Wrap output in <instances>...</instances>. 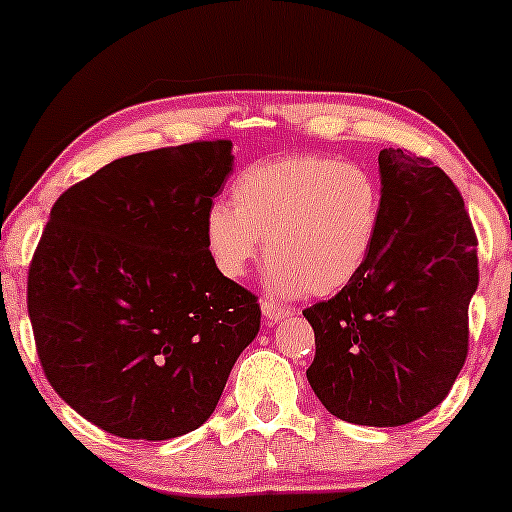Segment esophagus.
<instances>
[{
  "label": "esophagus",
  "instance_id": "esophagus-1",
  "mask_svg": "<svg viewBox=\"0 0 512 512\" xmlns=\"http://www.w3.org/2000/svg\"><path fill=\"white\" fill-rule=\"evenodd\" d=\"M262 315H264V322H267V325H276V322L291 315V308H286V305H276L274 301H269V298H264Z\"/></svg>",
  "mask_w": 512,
  "mask_h": 512
}]
</instances>
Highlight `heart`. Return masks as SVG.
<instances>
[{
  "label": "heart",
  "instance_id": "obj_1",
  "mask_svg": "<svg viewBox=\"0 0 512 512\" xmlns=\"http://www.w3.org/2000/svg\"><path fill=\"white\" fill-rule=\"evenodd\" d=\"M231 204L204 216L211 262L240 279L267 240V289L274 296H330L366 269L383 221L380 185L358 163L289 154L245 166Z\"/></svg>",
  "mask_w": 512,
  "mask_h": 512
}]
</instances>
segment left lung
<instances>
[{
	"instance_id": "obj_1",
	"label": "left lung",
	"mask_w": 512,
	"mask_h": 512,
	"mask_svg": "<svg viewBox=\"0 0 512 512\" xmlns=\"http://www.w3.org/2000/svg\"><path fill=\"white\" fill-rule=\"evenodd\" d=\"M383 221L361 274L303 310L313 392L337 419L404 426L448 397L467 358L477 236L455 182L428 158L378 156Z\"/></svg>"
}]
</instances>
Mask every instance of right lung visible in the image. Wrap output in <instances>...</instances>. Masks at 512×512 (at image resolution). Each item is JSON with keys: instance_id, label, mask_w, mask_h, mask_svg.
<instances>
[{"instance_id": "1", "label": "right lung", "mask_w": 512, "mask_h": 512, "mask_svg": "<svg viewBox=\"0 0 512 512\" xmlns=\"http://www.w3.org/2000/svg\"><path fill=\"white\" fill-rule=\"evenodd\" d=\"M231 170V142L146 151L76 182L50 211L28 269L35 346L57 395L113 436L195 431L260 332L257 298L204 243Z\"/></svg>"}]
</instances>
